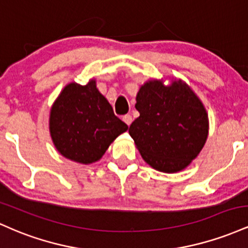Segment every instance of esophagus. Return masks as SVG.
Returning <instances> with one entry per match:
<instances>
[{
  "label": "esophagus",
  "mask_w": 248,
  "mask_h": 248,
  "mask_svg": "<svg viewBox=\"0 0 248 248\" xmlns=\"http://www.w3.org/2000/svg\"><path fill=\"white\" fill-rule=\"evenodd\" d=\"M122 120L124 121V124H128V126H129V124H132L133 118H132V115H130V114H126V115L122 116Z\"/></svg>",
  "instance_id": "esophagus-1"
}]
</instances>
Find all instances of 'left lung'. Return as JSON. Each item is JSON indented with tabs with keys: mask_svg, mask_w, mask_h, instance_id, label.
Masks as SVG:
<instances>
[{
	"mask_svg": "<svg viewBox=\"0 0 248 248\" xmlns=\"http://www.w3.org/2000/svg\"><path fill=\"white\" fill-rule=\"evenodd\" d=\"M135 108L140 116L129 126V135L143 160L163 172L189 166L205 143L209 122L203 104L186 82H146Z\"/></svg>",
	"mask_w": 248,
	"mask_h": 248,
	"instance_id": "obj_1",
	"label": "left lung"
}]
</instances>
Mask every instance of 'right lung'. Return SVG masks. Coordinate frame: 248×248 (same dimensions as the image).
<instances>
[{
  "label": "right lung",
  "mask_w": 248,
  "mask_h": 248,
  "mask_svg": "<svg viewBox=\"0 0 248 248\" xmlns=\"http://www.w3.org/2000/svg\"><path fill=\"white\" fill-rule=\"evenodd\" d=\"M128 126L113 112L95 81L67 85L50 114V132L58 152L82 164L100 160L109 144Z\"/></svg>",
  "instance_id": "add662e5"
}]
</instances>
